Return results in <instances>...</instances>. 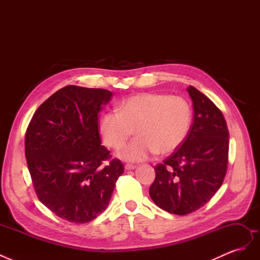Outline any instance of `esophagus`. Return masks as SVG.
Instances as JSON below:
<instances>
[{"instance_id": "esophagus-1", "label": "esophagus", "mask_w": 260, "mask_h": 260, "mask_svg": "<svg viewBox=\"0 0 260 260\" xmlns=\"http://www.w3.org/2000/svg\"><path fill=\"white\" fill-rule=\"evenodd\" d=\"M124 168H125V170H133V169H136V166L135 165H125L124 166Z\"/></svg>"}]
</instances>
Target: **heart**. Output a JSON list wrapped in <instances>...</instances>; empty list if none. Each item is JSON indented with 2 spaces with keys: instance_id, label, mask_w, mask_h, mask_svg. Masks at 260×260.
Wrapping results in <instances>:
<instances>
[{
  "instance_id": "heart-1",
  "label": "heart",
  "mask_w": 260,
  "mask_h": 260,
  "mask_svg": "<svg viewBox=\"0 0 260 260\" xmlns=\"http://www.w3.org/2000/svg\"><path fill=\"white\" fill-rule=\"evenodd\" d=\"M191 122V107L183 98L142 93L122 101L118 111L102 116L100 131L108 147L118 148L136 128L138 137L118 151V157L139 162L158 151L161 154L174 152L184 142Z\"/></svg>"
}]
</instances>
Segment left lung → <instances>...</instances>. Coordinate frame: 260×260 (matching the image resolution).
<instances>
[{
	"mask_svg": "<svg viewBox=\"0 0 260 260\" xmlns=\"http://www.w3.org/2000/svg\"><path fill=\"white\" fill-rule=\"evenodd\" d=\"M194 117L184 142L162 164L149 196L170 214L187 215L200 209L216 194L226 174L229 131L220 109L194 86L187 88Z\"/></svg>",
	"mask_w": 260,
	"mask_h": 260,
	"instance_id": "1",
	"label": "left lung"
}]
</instances>
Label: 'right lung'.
Segmentation results:
<instances>
[{
    "mask_svg": "<svg viewBox=\"0 0 260 260\" xmlns=\"http://www.w3.org/2000/svg\"><path fill=\"white\" fill-rule=\"evenodd\" d=\"M112 96L67 85L39 106L28 125L25 154L38 199L69 222H89L103 212L123 174L99 133V113Z\"/></svg>",
    "mask_w": 260,
    "mask_h": 260,
    "instance_id": "obj_1",
    "label": "right lung"
}]
</instances>
